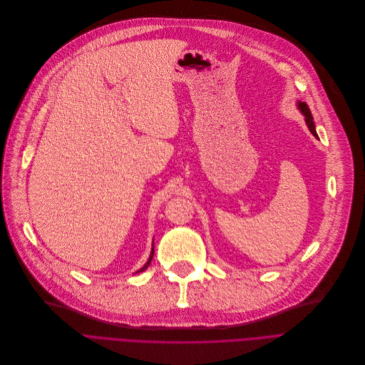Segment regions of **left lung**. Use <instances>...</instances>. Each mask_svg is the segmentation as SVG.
Here are the masks:
<instances>
[{"label":"left lung","instance_id":"obj_1","mask_svg":"<svg viewBox=\"0 0 365 365\" xmlns=\"http://www.w3.org/2000/svg\"><path fill=\"white\" fill-rule=\"evenodd\" d=\"M297 107H299V110L302 111V114L304 115L306 125H307L309 130L312 132V135H315V136L318 138V135H317V130H315L314 117H312V113H310V110H309V107H307V103H306V102H302V101H299V102H297Z\"/></svg>","mask_w":365,"mask_h":365}]
</instances>
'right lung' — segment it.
I'll use <instances>...</instances> for the list:
<instances>
[{
    "mask_svg": "<svg viewBox=\"0 0 365 365\" xmlns=\"http://www.w3.org/2000/svg\"><path fill=\"white\" fill-rule=\"evenodd\" d=\"M153 254H154V248H151V254H150V258H148V262L144 264V267L143 269H140V270H138V273H140V272H144L148 266H150V263H151V259H153Z\"/></svg>",
    "mask_w": 365,
    "mask_h": 365,
    "instance_id": "obj_1",
    "label": "right lung"
}]
</instances>
